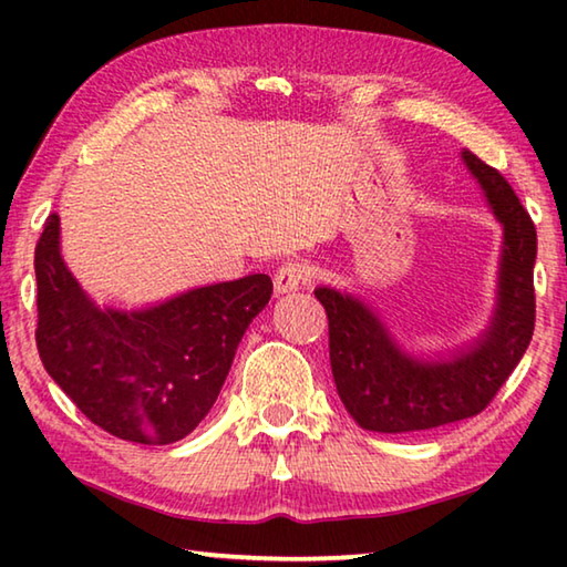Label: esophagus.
I'll use <instances>...</instances> for the list:
<instances>
[{
	"mask_svg": "<svg viewBox=\"0 0 567 567\" xmlns=\"http://www.w3.org/2000/svg\"><path fill=\"white\" fill-rule=\"evenodd\" d=\"M312 282V267L302 260H287L280 270L275 272V292L287 295L295 290H302Z\"/></svg>",
	"mask_w": 567,
	"mask_h": 567,
	"instance_id": "1",
	"label": "esophagus"
}]
</instances>
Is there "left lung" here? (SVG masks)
Returning <instances> with one entry per match:
<instances>
[{"label": "left lung", "mask_w": 567, "mask_h": 567, "mask_svg": "<svg viewBox=\"0 0 567 567\" xmlns=\"http://www.w3.org/2000/svg\"><path fill=\"white\" fill-rule=\"evenodd\" d=\"M487 207L503 225L493 318L465 348L412 354L372 307L350 292L318 287L330 322V364L344 410L372 433H415L483 412L530 344L535 330L530 215L501 172L463 152Z\"/></svg>", "instance_id": "8db88e82"}]
</instances>
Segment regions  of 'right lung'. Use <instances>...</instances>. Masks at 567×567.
<instances>
[{
	"label": "right lung",
	"instance_id": "right-lung-1",
	"mask_svg": "<svg viewBox=\"0 0 567 567\" xmlns=\"http://www.w3.org/2000/svg\"><path fill=\"white\" fill-rule=\"evenodd\" d=\"M34 275L44 370L94 425L140 445L177 443L205 420L272 295L270 277L247 275L137 310L102 307L62 260L60 215L47 217Z\"/></svg>",
	"mask_w": 567,
	"mask_h": 567
}]
</instances>
